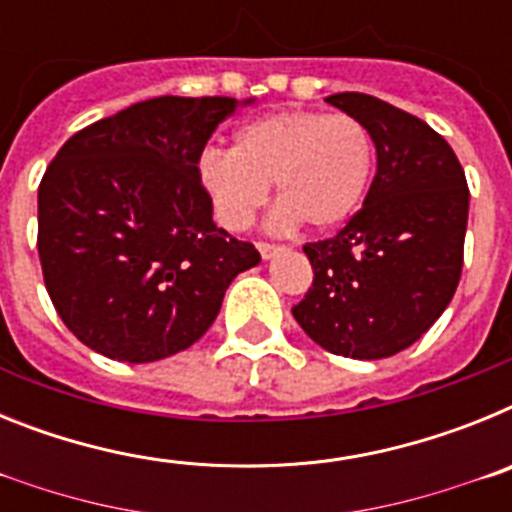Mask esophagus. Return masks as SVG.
<instances>
[{
    "mask_svg": "<svg viewBox=\"0 0 512 512\" xmlns=\"http://www.w3.org/2000/svg\"><path fill=\"white\" fill-rule=\"evenodd\" d=\"M256 248H259V253H261V256H264V259H271V256H274V253L279 251L277 243H266V241L256 243Z\"/></svg>",
    "mask_w": 512,
    "mask_h": 512,
    "instance_id": "obj_1",
    "label": "esophagus"
}]
</instances>
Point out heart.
<instances>
[{"label":"heart","mask_w":512,"mask_h":512,"mask_svg":"<svg viewBox=\"0 0 512 512\" xmlns=\"http://www.w3.org/2000/svg\"><path fill=\"white\" fill-rule=\"evenodd\" d=\"M372 174L374 140L364 122L315 110L256 117L235 130L233 151L207 148L200 158V184L228 230L253 223L271 182L282 202L277 228L341 225L364 202Z\"/></svg>","instance_id":"1"}]
</instances>
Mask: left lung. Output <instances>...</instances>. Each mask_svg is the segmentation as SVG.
I'll return each mask as SVG.
<instances>
[{
  "label": "left lung",
  "mask_w": 512,
  "mask_h": 512,
  "mask_svg": "<svg viewBox=\"0 0 512 512\" xmlns=\"http://www.w3.org/2000/svg\"><path fill=\"white\" fill-rule=\"evenodd\" d=\"M325 102L369 128L377 174L346 228L302 246L315 277L292 315L330 354L387 359L413 346L454 297L467 176L449 143L410 112L359 92Z\"/></svg>",
  "instance_id": "1"
}]
</instances>
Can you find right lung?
Returning <instances> with one entry per match:
<instances>
[{"mask_svg": "<svg viewBox=\"0 0 512 512\" xmlns=\"http://www.w3.org/2000/svg\"><path fill=\"white\" fill-rule=\"evenodd\" d=\"M238 102L156 97L71 135L38 189L45 289L97 354L166 359L205 336L225 289L261 261L212 223L207 140Z\"/></svg>", "mask_w": 512, "mask_h": 512, "instance_id": "right-lung-1", "label": "right lung"}]
</instances>
